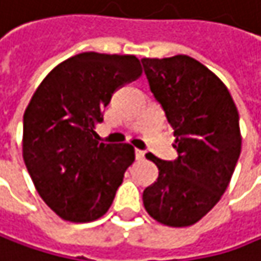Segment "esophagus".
I'll return each instance as SVG.
<instances>
[{
    "label": "esophagus",
    "mask_w": 261,
    "mask_h": 261,
    "mask_svg": "<svg viewBox=\"0 0 261 261\" xmlns=\"http://www.w3.org/2000/svg\"><path fill=\"white\" fill-rule=\"evenodd\" d=\"M144 156H145V151H142V150H135V158H137V160H142L144 159Z\"/></svg>",
    "instance_id": "34e87169"
}]
</instances>
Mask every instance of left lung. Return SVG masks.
<instances>
[{
  "mask_svg": "<svg viewBox=\"0 0 261 261\" xmlns=\"http://www.w3.org/2000/svg\"><path fill=\"white\" fill-rule=\"evenodd\" d=\"M150 90L174 129L178 158L148 153L158 179L142 193L145 211L171 227L208 214L226 192L241 154L239 114L224 83L186 55L141 59Z\"/></svg>",
  "mask_w": 261,
  "mask_h": 261,
  "instance_id": "1",
  "label": "left lung"
}]
</instances>
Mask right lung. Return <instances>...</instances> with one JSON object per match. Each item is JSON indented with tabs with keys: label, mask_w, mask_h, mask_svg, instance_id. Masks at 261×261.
Listing matches in <instances>:
<instances>
[{
	"label": "right lung",
	"mask_w": 261,
	"mask_h": 261,
	"mask_svg": "<svg viewBox=\"0 0 261 261\" xmlns=\"http://www.w3.org/2000/svg\"><path fill=\"white\" fill-rule=\"evenodd\" d=\"M141 74L134 55L86 51L55 66L31 98L23 160L38 195L66 221L102 217L134 163L130 144L99 142L95 126L113 93Z\"/></svg>",
	"instance_id": "1"
}]
</instances>
